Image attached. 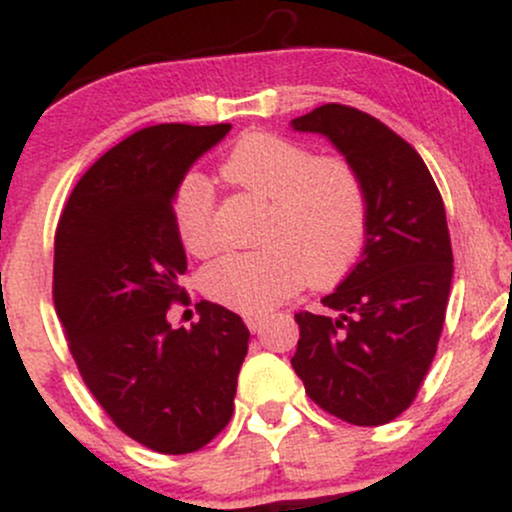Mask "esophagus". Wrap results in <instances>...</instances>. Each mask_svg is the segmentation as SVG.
<instances>
[{
	"label": "esophagus",
	"mask_w": 512,
	"mask_h": 512,
	"mask_svg": "<svg viewBox=\"0 0 512 512\" xmlns=\"http://www.w3.org/2000/svg\"><path fill=\"white\" fill-rule=\"evenodd\" d=\"M245 325L250 327V332H257L262 327V317L260 315H248V317H245Z\"/></svg>",
	"instance_id": "obj_1"
}]
</instances>
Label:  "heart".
<instances>
[{"label": "heart", "mask_w": 512, "mask_h": 512, "mask_svg": "<svg viewBox=\"0 0 512 512\" xmlns=\"http://www.w3.org/2000/svg\"><path fill=\"white\" fill-rule=\"evenodd\" d=\"M238 190L267 199L257 243L204 267L199 284L211 301L245 315H262L298 286L337 284L354 267L366 236V190L356 168L269 132H248L219 166ZM175 231L190 255L216 248L214 195L199 173L178 182L170 202Z\"/></svg>", "instance_id": "obj_1"}]
</instances>
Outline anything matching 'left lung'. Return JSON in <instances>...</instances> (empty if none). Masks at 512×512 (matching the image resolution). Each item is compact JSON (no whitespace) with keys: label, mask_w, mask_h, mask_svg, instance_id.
<instances>
[{"label":"left lung","mask_w":512,"mask_h":512,"mask_svg":"<svg viewBox=\"0 0 512 512\" xmlns=\"http://www.w3.org/2000/svg\"><path fill=\"white\" fill-rule=\"evenodd\" d=\"M322 134L366 190L361 260L325 313H298L291 366L317 407L354 426H383L414 402L448 308L452 248L445 207L424 158L383 122L327 103L291 120Z\"/></svg>","instance_id":"1"}]
</instances>
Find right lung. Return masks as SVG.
<instances>
[{"label":"right lung","instance_id":"add662e5","mask_svg":"<svg viewBox=\"0 0 512 512\" xmlns=\"http://www.w3.org/2000/svg\"><path fill=\"white\" fill-rule=\"evenodd\" d=\"M231 125H154L103 154L76 182L55 236V308L81 378L146 448L185 455L231 421L250 332L223 305L173 330L187 257L170 202Z\"/></svg>","mask_w":512,"mask_h":512}]
</instances>
